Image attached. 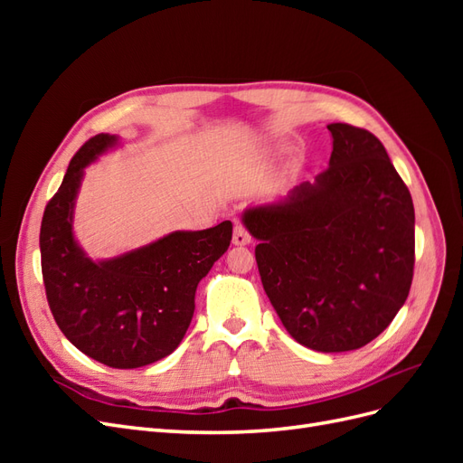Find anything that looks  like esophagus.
Returning a JSON list of instances; mask_svg holds the SVG:
<instances>
[{"instance_id": "obj_1", "label": "esophagus", "mask_w": 463, "mask_h": 463, "mask_svg": "<svg viewBox=\"0 0 463 463\" xmlns=\"http://www.w3.org/2000/svg\"><path fill=\"white\" fill-rule=\"evenodd\" d=\"M253 241V237L245 230L243 223H235L233 228V245H249Z\"/></svg>"}]
</instances>
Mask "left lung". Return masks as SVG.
Wrapping results in <instances>:
<instances>
[{"label":"left lung","instance_id":"obj_1","mask_svg":"<svg viewBox=\"0 0 463 463\" xmlns=\"http://www.w3.org/2000/svg\"><path fill=\"white\" fill-rule=\"evenodd\" d=\"M332 154L315 184L243 213L259 240L262 288L293 340L352 352L384 332L408 299L415 213L386 148L367 129L330 123Z\"/></svg>","mask_w":463,"mask_h":463}]
</instances>
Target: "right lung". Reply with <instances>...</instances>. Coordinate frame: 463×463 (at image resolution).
<instances>
[{"instance_id":"obj_1","label":"right lung","mask_w":463,"mask_h":463,"mask_svg":"<svg viewBox=\"0 0 463 463\" xmlns=\"http://www.w3.org/2000/svg\"><path fill=\"white\" fill-rule=\"evenodd\" d=\"M118 145L100 133L69 162L40 226L42 278L52 315L82 354L114 369L170 355L194 313V291L232 241V222L174 232L108 260H92L73 235V208L85 167Z\"/></svg>"}]
</instances>
